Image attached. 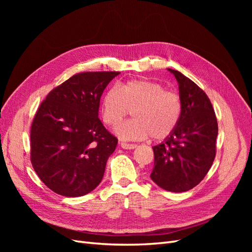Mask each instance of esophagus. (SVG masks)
<instances>
[{"label":"esophagus","mask_w":252,"mask_h":252,"mask_svg":"<svg viewBox=\"0 0 252 252\" xmlns=\"http://www.w3.org/2000/svg\"><path fill=\"white\" fill-rule=\"evenodd\" d=\"M121 147L124 148V149H134V148H136V145L135 144H128V143L121 142Z\"/></svg>","instance_id":"obj_1"}]
</instances>
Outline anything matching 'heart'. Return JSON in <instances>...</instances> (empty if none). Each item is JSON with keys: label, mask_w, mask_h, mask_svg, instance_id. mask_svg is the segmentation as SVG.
Segmentation results:
<instances>
[{"label": "heart", "mask_w": 252, "mask_h": 252, "mask_svg": "<svg viewBox=\"0 0 252 252\" xmlns=\"http://www.w3.org/2000/svg\"><path fill=\"white\" fill-rule=\"evenodd\" d=\"M103 120L116 125L129 113L133 119L114 128L119 138L139 141L152 136L164 140L177 128L181 114L180 96L158 82L133 80L108 90L103 98Z\"/></svg>", "instance_id": "heart-1"}]
</instances>
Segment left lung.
Returning a JSON list of instances; mask_svg holds the SVG:
<instances>
[{
    "label": "left lung",
    "instance_id": "left-lung-1",
    "mask_svg": "<svg viewBox=\"0 0 252 252\" xmlns=\"http://www.w3.org/2000/svg\"><path fill=\"white\" fill-rule=\"evenodd\" d=\"M179 84L182 114L174 131L152 147L151 180L167 191L184 192L204 179L216 157L218 122L207 94L184 74L167 68Z\"/></svg>",
    "mask_w": 252,
    "mask_h": 252
}]
</instances>
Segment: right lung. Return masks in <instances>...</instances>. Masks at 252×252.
<instances>
[{"mask_svg":"<svg viewBox=\"0 0 252 252\" xmlns=\"http://www.w3.org/2000/svg\"><path fill=\"white\" fill-rule=\"evenodd\" d=\"M120 72H83L50 91L30 131L32 163L53 192L82 196L95 189L118 140L98 119L100 98Z\"/></svg>","mask_w":252,"mask_h":252,"instance_id":"right-lung-1","label":"right lung"}]
</instances>
